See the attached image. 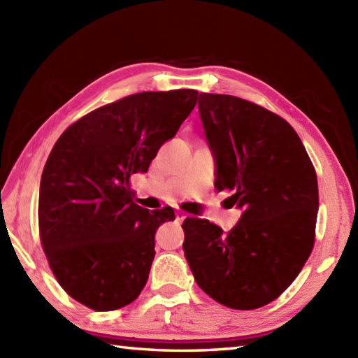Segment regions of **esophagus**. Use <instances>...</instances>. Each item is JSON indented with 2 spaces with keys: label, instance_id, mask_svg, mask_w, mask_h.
I'll use <instances>...</instances> for the list:
<instances>
[{
  "label": "esophagus",
  "instance_id": "1",
  "mask_svg": "<svg viewBox=\"0 0 358 358\" xmlns=\"http://www.w3.org/2000/svg\"><path fill=\"white\" fill-rule=\"evenodd\" d=\"M189 217V214H186V212H183V210H178L177 212V222L178 223H181V222H185V220Z\"/></svg>",
  "mask_w": 358,
  "mask_h": 358
}]
</instances>
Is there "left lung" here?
Wrapping results in <instances>:
<instances>
[{
	"instance_id": "obj_1",
	"label": "left lung",
	"mask_w": 358,
	"mask_h": 358,
	"mask_svg": "<svg viewBox=\"0 0 358 358\" xmlns=\"http://www.w3.org/2000/svg\"><path fill=\"white\" fill-rule=\"evenodd\" d=\"M200 117L217 158V191L243 208L229 232L187 217L185 255L210 299L250 310L291 286L313 252L318 212L314 164L294 127L234 95L200 94Z\"/></svg>"
}]
</instances>
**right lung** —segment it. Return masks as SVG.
I'll return each mask as SVG.
<instances>
[{
  "label": "right lung",
  "instance_id": "1",
  "mask_svg": "<svg viewBox=\"0 0 358 358\" xmlns=\"http://www.w3.org/2000/svg\"><path fill=\"white\" fill-rule=\"evenodd\" d=\"M196 98L194 89L129 95L89 112L57 140L41 177L38 226L53 275L81 305L106 313L141 294L155 232L175 214L134 203L131 177L148 172Z\"/></svg>",
  "mask_w": 358,
  "mask_h": 358
}]
</instances>
